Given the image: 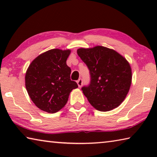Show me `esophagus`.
<instances>
[{
	"label": "esophagus",
	"instance_id": "34e87169",
	"mask_svg": "<svg viewBox=\"0 0 157 157\" xmlns=\"http://www.w3.org/2000/svg\"><path fill=\"white\" fill-rule=\"evenodd\" d=\"M82 79H79L78 81H77V83H78V86L79 87H81L82 86Z\"/></svg>",
	"mask_w": 157,
	"mask_h": 157
}]
</instances>
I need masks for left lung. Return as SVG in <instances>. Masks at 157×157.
Returning <instances> with one entry per match:
<instances>
[{
  "label": "left lung",
  "mask_w": 157,
  "mask_h": 157,
  "mask_svg": "<svg viewBox=\"0 0 157 157\" xmlns=\"http://www.w3.org/2000/svg\"><path fill=\"white\" fill-rule=\"evenodd\" d=\"M77 52L89 70L90 84L82 90L90 104L100 111L118 107L131 86L129 62L114 50L104 46L79 48Z\"/></svg>",
  "instance_id": "obj_1"
}]
</instances>
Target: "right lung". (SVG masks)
I'll list each match as a JSON object with an SVG mask.
<instances>
[{"instance_id":"1","label":"right lung","mask_w":157,"mask_h":157,"mask_svg":"<svg viewBox=\"0 0 157 157\" xmlns=\"http://www.w3.org/2000/svg\"><path fill=\"white\" fill-rule=\"evenodd\" d=\"M70 50L52 49L36 57L25 73V87L33 102L41 110L54 113L64 107L70 93L78 88L71 79L66 64Z\"/></svg>"}]
</instances>
